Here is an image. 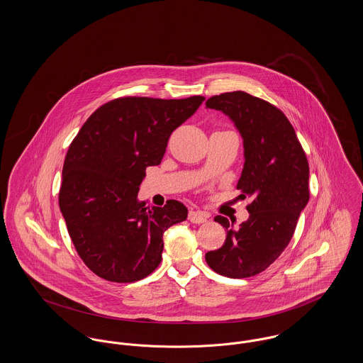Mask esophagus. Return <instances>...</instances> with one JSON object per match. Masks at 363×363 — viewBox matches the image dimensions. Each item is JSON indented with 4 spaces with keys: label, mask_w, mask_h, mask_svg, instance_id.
Returning a JSON list of instances; mask_svg holds the SVG:
<instances>
[{
    "label": "esophagus",
    "mask_w": 363,
    "mask_h": 363,
    "mask_svg": "<svg viewBox=\"0 0 363 363\" xmlns=\"http://www.w3.org/2000/svg\"><path fill=\"white\" fill-rule=\"evenodd\" d=\"M208 218H210V213H204V211H191L189 213V220L193 223H197V225L207 222Z\"/></svg>",
    "instance_id": "obj_1"
}]
</instances>
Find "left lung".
I'll list each match as a JSON object with an SVG mask.
<instances>
[{
    "label": "left lung",
    "instance_id": "obj_1",
    "mask_svg": "<svg viewBox=\"0 0 363 363\" xmlns=\"http://www.w3.org/2000/svg\"><path fill=\"white\" fill-rule=\"evenodd\" d=\"M206 108L225 113L240 133L244 167L237 189L252 200L250 218L238 229L233 220L215 216L226 229V240L206 260L218 274L251 277L267 269L295 233L310 197L307 157L286 116L264 100L230 91L208 99Z\"/></svg>",
    "mask_w": 363,
    "mask_h": 363
}]
</instances>
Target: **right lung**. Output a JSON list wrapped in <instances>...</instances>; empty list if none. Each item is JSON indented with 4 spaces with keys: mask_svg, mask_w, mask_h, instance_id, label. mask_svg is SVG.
I'll return each instance as SVG.
<instances>
[{
    "mask_svg": "<svg viewBox=\"0 0 363 363\" xmlns=\"http://www.w3.org/2000/svg\"><path fill=\"white\" fill-rule=\"evenodd\" d=\"M203 96L116 99L94 111L65 155L59 206L86 266L112 282H134L159 266L163 233L188 218L169 200L147 207L137 196L148 166L160 164L171 133Z\"/></svg>",
    "mask_w": 363,
    "mask_h": 363,
    "instance_id": "1",
    "label": "right lung"
}]
</instances>
